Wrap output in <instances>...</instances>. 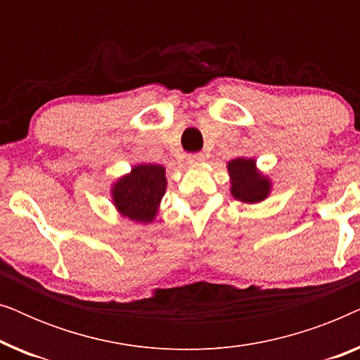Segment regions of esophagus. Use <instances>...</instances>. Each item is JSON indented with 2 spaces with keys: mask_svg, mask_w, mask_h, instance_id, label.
I'll use <instances>...</instances> for the list:
<instances>
[{
  "mask_svg": "<svg viewBox=\"0 0 360 360\" xmlns=\"http://www.w3.org/2000/svg\"><path fill=\"white\" fill-rule=\"evenodd\" d=\"M203 160H205V155L201 154V152H195V154H190L186 157V162H188V164H200V162Z\"/></svg>",
  "mask_w": 360,
  "mask_h": 360,
  "instance_id": "obj_1",
  "label": "esophagus"
}]
</instances>
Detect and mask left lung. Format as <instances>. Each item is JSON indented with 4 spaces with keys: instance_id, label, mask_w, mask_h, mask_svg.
<instances>
[{
    "instance_id": "obj_1",
    "label": "left lung",
    "mask_w": 360,
    "mask_h": 360,
    "mask_svg": "<svg viewBox=\"0 0 360 360\" xmlns=\"http://www.w3.org/2000/svg\"><path fill=\"white\" fill-rule=\"evenodd\" d=\"M228 170L231 176V193L236 200L244 203H259L267 198L270 181L255 169V160L239 157L229 162Z\"/></svg>"
}]
</instances>
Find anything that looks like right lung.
<instances>
[{"mask_svg":"<svg viewBox=\"0 0 360 360\" xmlns=\"http://www.w3.org/2000/svg\"><path fill=\"white\" fill-rule=\"evenodd\" d=\"M165 169L162 165H137L111 188L112 203L126 218L152 223L165 193Z\"/></svg>","mask_w":360,"mask_h":360,"instance_id":"add662e5","label":"right lung"}]
</instances>
